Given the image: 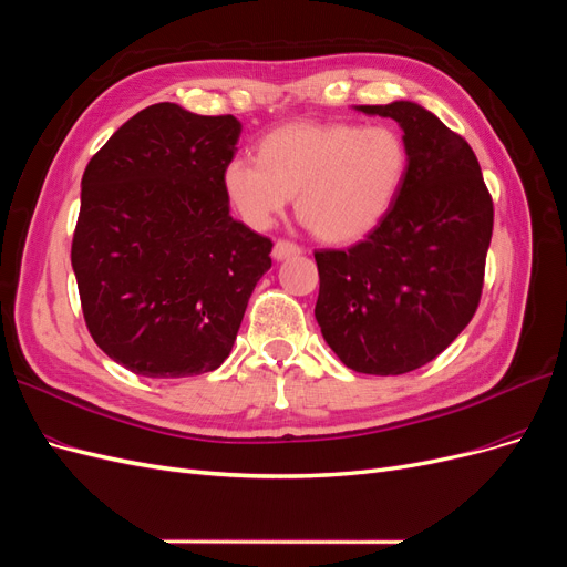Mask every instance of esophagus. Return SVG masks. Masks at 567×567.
I'll return each mask as SVG.
<instances>
[{
	"instance_id": "obj_1",
	"label": "esophagus",
	"mask_w": 567,
	"mask_h": 567,
	"mask_svg": "<svg viewBox=\"0 0 567 567\" xmlns=\"http://www.w3.org/2000/svg\"><path fill=\"white\" fill-rule=\"evenodd\" d=\"M300 252H302V248L296 246V244H290V241H277V244H274V250H271L274 260H279V262L288 260V257H296Z\"/></svg>"
}]
</instances>
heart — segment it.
<instances>
[{"label": "heart", "mask_w": 567, "mask_h": 567, "mask_svg": "<svg viewBox=\"0 0 567 567\" xmlns=\"http://www.w3.org/2000/svg\"><path fill=\"white\" fill-rule=\"evenodd\" d=\"M406 175L409 148L390 125L288 123L260 142V158L225 163L221 192L252 229H269L296 196L321 241L352 244L390 215Z\"/></svg>", "instance_id": "1"}]
</instances>
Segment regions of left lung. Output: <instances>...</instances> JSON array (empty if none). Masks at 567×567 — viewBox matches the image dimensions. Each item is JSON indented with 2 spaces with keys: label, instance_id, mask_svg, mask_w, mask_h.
<instances>
[{
  "label": "left lung",
  "instance_id": "1",
  "mask_svg": "<svg viewBox=\"0 0 567 567\" xmlns=\"http://www.w3.org/2000/svg\"><path fill=\"white\" fill-rule=\"evenodd\" d=\"M354 111L402 127L409 175L364 241L315 252V317L348 369L400 375L433 362L473 319L494 208L473 148L435 113L416 101Z\"/></svg>",
  "mask_w": 567,
  "mask_h": 567
}]
</instances>
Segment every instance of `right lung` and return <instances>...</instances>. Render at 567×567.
<instances>
[{
  "instance_id": "obj_1",
  "label": "right lung",
  "mask_w": 567,
  "mask_h": 567,
  "mask_svg": "<svg viewBox=\"0 0 567 567\" xmlns=\"http://www.w3.org/2000/svg\"><path fill=\"white\" fill-rule=\"evenodd\" d=\"M234 115L153 104L130 117L82 175L73 271L96 346L146 379L221 367L271 241L229 215L221 167Z\"/></svg>"
}]
</instances>
